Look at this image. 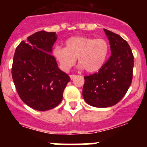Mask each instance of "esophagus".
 Here are the masks:
<instances>
[{
    "label": "esophagus",
    "mask_w": 147,
    "mask_h": 147,
    "mask_svg": "<svg viewBox=\"0 0 147 147\" xmlns=\"http://www.w3.org/2000/svg\"><path fill=\"white\" fill-rule=\"evenodd\" d=\"M76 75L74 74H72V75H70V78H71V80H74V78H76Z\"/></svg>",
    "instance_id": "34e87169"
}]
</instances>
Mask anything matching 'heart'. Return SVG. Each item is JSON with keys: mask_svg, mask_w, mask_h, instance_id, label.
<instances>
[{"mask_svg": "<svg viewBox=\"0 0 147 147\" xmlns=\"http://www.w3.org/2000/svg\"><path fill=\"white\" fill-rule=\"evenodd\" d=\"M108 51L109 45L105 39L76 36L67 39L65 48H54L53 57L65 72L70 71L78 58L81 68L95 73L104 65Z\"/></svg>", "mask_w": 147, "mask_h": 147, "instance_id": "obj_1", "label": "heart"}]
</instances>
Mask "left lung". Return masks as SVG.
<instances>
[{"instance_id": "8db88e82", "label": "left lung", "mask_w": 147, "mask_h": 147, "mask_svg": "<svg viewBox=\"0 0 147 147\" xmlns=\"http://www.w3.org/2000/svg\"><path fill=\"white\" fill-rule=\"evenodd\" d=\"M111 56L97 73L84 76L82 96L90 106H113L124 96L132 83L134 57L129 44L119 34L104 28Z\"/></svg>"}]
</instances>
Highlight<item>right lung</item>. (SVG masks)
I'll return each mask as SVG.
<instances>
[{"instance_id": "add662e5", "label": "right lung", "mask_w": 147, "mask_h": 147, "mask_svg": "<svg viewBox=\"0 0 147 147\" xmlns=\"http://www.w3.org/2000/svg\"><path fill=\"white\" fill-rule=\"evenodd\" d=\"M55 32L40 31L22 41L15 50L11 75L19 96L39 111L57 107L71 79L52 56Z\"/></svg>"}]
</instances>
